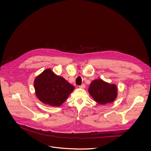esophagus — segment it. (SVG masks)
I'll return each mask as SVG.
<instances>
[{"mask_svg":"<svg viewBox=\"0 0 151 151\" xmlns=\"http://www.w3.org/2000/svg\"><path fill=\"white\" fill-rule=\"evenodd\" d=\"M79 87L80 88H84L85 87V84H82L81 85H80V86H79Z\"/></svg>","mask_w":151,"mask_h":151,"instance_id":"esophagus-1","label":"esophagus"}]
</instances>
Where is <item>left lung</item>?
<instances>
[{
	"label": "left lung",
	"instance_id": "left-lung-1",
	"mask_svg": "<svg viewBox=\"0 0 151 151\" xmlns=\"http://www.w3.org/2000/svg\"><path fill=\"white\" fill-rule=\"evenodd\" d=\"M88 92L96 102L100 104L112 102L117 96V88L114 84H109L102 79L93 81Z\"/></svg>",
	"mask_w": 151,
	"mask_h": 151
}]
</instances>
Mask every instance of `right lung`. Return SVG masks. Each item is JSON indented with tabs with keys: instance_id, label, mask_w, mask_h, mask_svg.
Masks as SVG:
<instances>
[{
	"instance_id": "add662e5",
	"label": "right lung",
	"mask_w": 151,
	"mask_h": 151,
	"mask_svg": "<svg viewBox=\"0 0 151 151\" xmlns=\"http://www.w3.org/2000/svg\"><path fill=\"white\" fill-rule=\"evenodd\" d=\"M34 87L37 98L51 106H59L67 99L74 87L61 76L47 69L35 80Z\"/></svg>"
}]
</instances>
